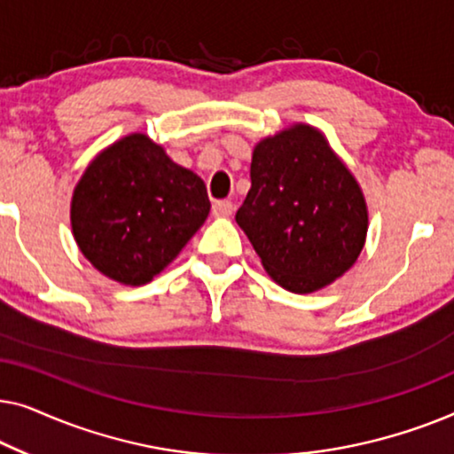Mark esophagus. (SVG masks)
Listing matches in <instances>:
<instances>
[{"label":"esophagus","instance_id":"1","mask_svg":"<svg viewBox=\"0 0 454 454\" xmlns=\"http://www.w3.org/2000/svg\"><path fill=\"white\" fill-rule=\"evenodd\" d=\"M233 202L231 200H216L213 204V215L215 216H231L233 215Z\"/></svg>","mask_w":454,"mask_h":454}]
</instances>
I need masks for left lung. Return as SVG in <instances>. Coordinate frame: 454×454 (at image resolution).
I'll list each match as a JSON object with an SVG mask.
<instances>
[{
  "label": "left lung",
  "instance_id": "1",
  "mask_svg": "<svg viewBox=\"0 0 454 454\" xmlns=\"http://www.w3.org/2000/svg\"><path fill=\"white\" fill-rule=\"evenodd\" d=\"M250 179L235 221L281 287L312 294L351 269L368 233V210L318 129L300 123L260 142Z\"/></svg>",
  "mask_w": 454,
  "mask_h": 454
}]
</instances>
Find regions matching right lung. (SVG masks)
<instances>
[{
  "label": "right lung",
  "instance_id": "right-lung-1",
  "mask_svg": "<svg viewBox=\"0 0 454 454\" xmlns=\"http://www.w3.org/2000/svg\"><path fill=\"white\" fill-rule=\"evenodd\" d=\"M208 210L202 179L145 134H132L84 171L72 198V231L97 270L145 285L188 244Z\"/></svg>",
  "mask_w": 454,
  "mask_h": 454
}]
</instances>
